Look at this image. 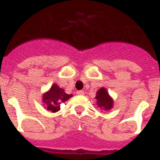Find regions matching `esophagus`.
Masks as SVG:
<instances>
[{
    "instance_id": "obj_1",
    "label": "esophagus",
    "mask_w": 160,
    "mask_h": 160,
    "mask_svg": "<svg viewBox=\"0 0 160 160\" xmlns=\"http://www.w3.org/2000/svg\"><path fill=\"white\" fill-rule=\"evenodd\" d=\"M76 93L78 94V95H84V93H85V92H84V91L80 90V91H77Z\"/></svg>"
}]
</instances>
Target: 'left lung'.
Here are the masks:
<instances>
[{"label":"left lung","mask_w":160,"mask_h":160,"mask_svg":"<svg viewBox=\"0 0 160 160\" xmlns=\"http://www.w3.org/2000/svg\"><path fill=\"white\" fill-rule=\"evenodd\" d=\"M96 99L98 106L104 111H110L113 107V99L104 87L100 88L97 92Z\"/></svg>","instance_id":"1"}]
</instances>
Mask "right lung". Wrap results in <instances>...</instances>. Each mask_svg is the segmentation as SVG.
<instances>
[{"label": "right lung", "mask_w": 160, "mask_h": 160, "mask_svg": "<svg viewBox=\"0 0 160 160\" xmlns=\"http://www.w3.org/2000/svg\"><path fill=\"white\" fill-rule=\"evenodd\" d=\"M72 96V94H67L62 88L58 87L56 84H54L50 89L43 94L42 101L48 111L56 112L60 110V104L69 99Z\"/></svg>", "instance_id": "add662e5"}]
</instances>
